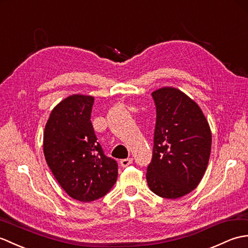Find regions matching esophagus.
I'll list each match as a JSON object with an SVG mask.
<instances>
[{"instance_id":"obj_1","label":"esophagus","mask_w":248,"mask_h":248,"mask_svg":"<svg viewBox=\"0 0 248 248\" xmlns=\"http://www.w3.org/2000/svg\"><path fill=\"white\" fill-rule=\"evenodd\" d=\"M121 166H122L123 168H126L127 166H129V164L133 163V158H126V159H122V160L120 161Z\"/></svg>"}]
</instances>
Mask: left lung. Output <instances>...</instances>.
I'll return each mask as SVG.
<instances>
[{"instance_id":"1","label":"left lung","mask_w":248,"mask_h":248,"mask_svg":"<svg viewBox=\"0 0 248 248\" xmlns=\"http://www.w3.org/2000/svg\"><path fill=\"white\" fill-rule=\"evenodd\" d=\"M152 95L157 120L147 185L158 196L179 199L193 191L206 172L211 129L201 107L177 88H159Z\"/></svg>"}]
</instances>
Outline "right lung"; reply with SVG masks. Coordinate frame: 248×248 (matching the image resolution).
<instances>
[{
    "instance_id": "obj_1",
    "label": "right lung",
    "mask_w": 248,
    "mask_h": 248,
    "mask_svg": "<svg viewBox=\"0 0 248 248\" xmlns=\"http://www.w3.org/2000/svg\"><path fill=\"white\" fill-rule=\"evenodd\" d=\"M94 97L73 94L52 110L43 133V153L62 188L89 202L105 196L118 178L117 161L104 155L91 123Z\"/></svg>"
}]
</instances>
